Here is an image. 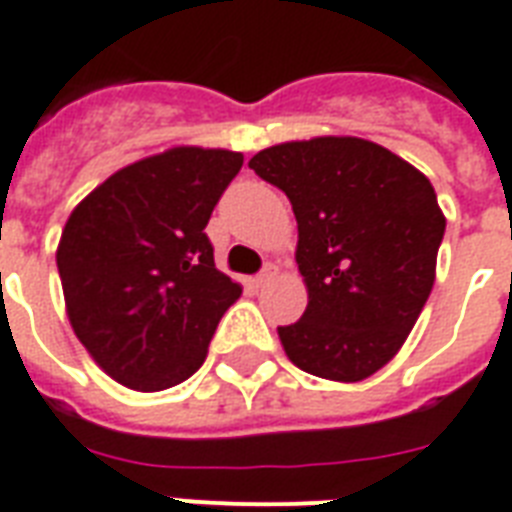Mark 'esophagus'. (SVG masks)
Masks as SVG:
<instances>
[{
    "label": "esophagus",
    "mask_w": 512,
    "mask_h": 512,
    "mask_svg": "<svg viewBox=\"0 0 512 512\" xmlns=\"http://www.w3.org/2000/svg\"><path fill=\"white\" fill-rule=\"evenodd\" d=\"M276 273H279V268H276V265H273V263H268L263 268V271H260L255 276V284H257V287H263V284L273 282V276H276Z\"/></svg>",
    "instance_id": "1"
}]
</instances>
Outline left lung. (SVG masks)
Here are the masks:
<instances>
[{
	"label": "left lung",
	"instance_id": "left-lung-1",
	"mask_svg": "<svg viewBox=\"0 0 512 512\" xmlns=\"http://www.w3.org/2000/svg\"><path fill=\"white\" fill-rule=\"evenodd\" d=\"M290 198L308 306L279 327L292 365L327 381H362L395 357L435 284L446 233L435 187L386 147L317 136L249 161Z\"/></svg>",
	"mask_w": 512,
	"mask_h": 512
}]
</instances>
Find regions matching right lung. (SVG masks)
<instances>
[{"mask_svg": "<svg viewBox=\"0 0 512 512\" xmlns=\"http://www.w3.org/2000/svg\"><path fill=\"white\" fill-rule=\"evenodd\" d=\"M244 155L171 147L104 179L74 206L56 263L66 317L117 384L161 392L201 368L241 284L204 233Z\"/></svg>", "mask_w": 512, "mask_h": 512, "instance_id": "obj_1", "label": "right lung"}]
</instances>
